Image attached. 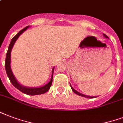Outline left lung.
Returning a JSON list of instances; mask_svg holds the SVG:
<instances>
[{"label": "left lung", "mask_w": 123, "mask_h": 123, "mask_svg": "<svg viewBox=\"0 0 123 123\" xmlns=\"http://www.w3.org/2000/svg\"><path fill=\"white\" fill-rule=\"evenodd\" d=\"M103 36H105V37H107V38H109L108 37V36H107V35H105V34H103ZM70 86H71V85H70ZM71 89H72V91H73L74 92H75V94H78V95L79 96H83V97H85V98H96L95 96H86V95H84V94H82L80 93V92H77L76 90H75L74 89H73L72 87L71 86Z\"/></svg>", "instance_id": "1"}]
</instances>
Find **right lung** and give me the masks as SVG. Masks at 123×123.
Returning <instances> with one entry per match:
<instances>
[{"label":"right lung","mask_w":123,"mask_h":123,"mask_svg":"<svg viewBox=\"0 0 123 123\" xmlns=\"http://www.w3.org/2000/svg\"><path fill=\"white\" fill-rule=\"evenodd\" d=\"M29 27V26L26 27L25 28H24L22 30H21L15 36H14L11 41L9 46L8 47V50L6 54V61H5V68H6V73L7 75V77H9V79L10 80V82H11V84L13 86L18 89L20 91L22 92L23 93L28 94V95H37V94H41L45 93L46 92H47L50 88L52 84V79H53V73H54V69H52V75L51 80L48 84H46L45 86L41 87L38 88H31V87H26L24 86H21L20 84H18V82L16 81L15 77H14V75L12 74V71L11 69L10 66V62H11V52L12 50V46L14 45V43L16 42V39H18V37L20 36V34L24 32L27 28Z\"/></svg>","instance_id":"right-lung-1"}]
</instances>
